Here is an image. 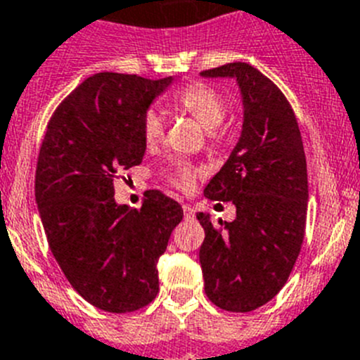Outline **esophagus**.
<instances>
[{"label": "esophagus", "instance_id": "esophagus-1", "mask_svg": "<svg viewBox=\"0 0 360 360\" xmlns=\"http://www.w3.org/2000/svg\"><path fill=\"white\" fill-rule=\"evenodd\" d=\"M183 212H184V217H186V219H192L193 217V208L190 206V204H183Z\"/></svg>", "mask_w": 360, "mask_h": 360}]
</instances>
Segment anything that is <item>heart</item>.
<instances>
[{
	"label": "heart",
	"mask_w": 360,
	"mask_h": 360,
	"mask_svg": "<svg viewBox=\"0 0 360 360\" xmlns=\"http://www.w3.org/2000/svg\"><path fill=\"white\" fill-rule=\"evenodd\" d=\"M172 108L181 112H186L192 118H195L202 127L217 129L226 116V103L224 96L217 91L215 87L202 82H193L190 86L183 87L174 95ZM141 132L143 140L148 147L160 143L165 134V124L160 112L147 111L141 124ZM197 176V168L186 163H177L174 168V184L179 188H188Z\"/></svg>",
	"instance_id": "heart-1"
}]
</instances>
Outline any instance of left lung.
<instances>
[{"instance_id":"8db88e82","label":"left lung","mask_w":360,"mask_h":360,"mask_svg":"<svg viewBox=\"0 0 360 360\" xmlns=\"http://www.w3.org/2000/svg\"><path fill=\"white\" fill-rule=\"evenodd\" d=\"M236 79L244 102L240 140L204 188L212 200L233 202L236 219L204 228L199 260L204 290L229 312H251L273 300L289 280L305 238L309 181L297 120L280 87L245 63L200 73Z\"/></svg>"}]
</instances>
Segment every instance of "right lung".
Here are the masks:
<instances>
[{
	"label": "right lung",
	"instance_id": "add662e5",
	"mask_svg": "<svg viewBox=\"0 0 360 360\" xmlns=\"http://www.w3.org/2000/svg\"><path fill=\"white\" fill-rule=\"evenodd\" d=\"M170 84L89 77L55 109L39 150L35 200L48 244L71 287L105 312H134L156 297L158 260L183 220L181 204L158 190L141 208L116 204L112 184L143 160V116Z\"/></svg>",
	"mask_w": 360,
	"mask_h": 360
}]
</instances>
